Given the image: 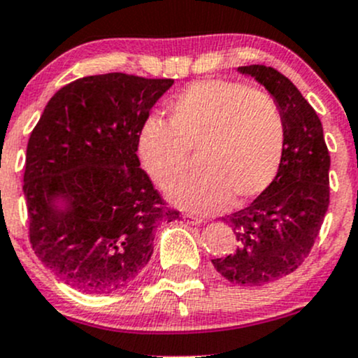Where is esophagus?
Segmentation results:
<instances>
[{
  "mask_svg": "<svg viewBox=\"0 0 358 358\" xmlns=\"http://www.w3.org/2000/svg\"><path fill=\"white\" fill-rule=\"evenodd\" d=\"M183 220L187 222V224H190V225H200V224H203V220L200 219V217L192 215V213H185Z\"/></svg>",
  "mask_w": 358,
  "mask_h": 358,
  "instance_id": "obj_1",
  "label": "esophagus"
}]
</instances>
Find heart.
Returning <instances> with one entry per match:
<instances>
[{"label":"heart","mask_w":358,"mask_h":358,"mask_svg":"<svg viewBox=\"0 0 358 358\" xmlns=\"http://www.w3.org/2000/svg\"><path fill=\"white\" fill-rule=\"evenodd\" d=\"M281 106L269 92L236 80L192 84L170 104V122L148 121L139 155L148 173L165 187L196 152L195 174L168 185L175 205L193 213L224 210L231 200L244 203L276 176L285 148Z\"/></svg>","instance_id":"1"}]
</instances>
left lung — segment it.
Listing matches in <instances>:
<instances>
[{
	"label": "left lung",
	"instance_id": "obj_1",
	"mask_svg": "<svg viewBox=\"0 0 358 358\" xmlns=\"http://www.w3.org/2000/svg\"><path fill=\"white\" fill-rule=\"evenodd\" d=\"M273 94L286 136L278 175L249 207L227 215L236 252L212 264L227 281L261 286L296 271L311 252L330 205V153L316 110L287 77L266 65H244Z\"/></svg>",
	"mask_w": 358,
	"mask_h": 358
}]
</instances>
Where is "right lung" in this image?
Here are the masks:
<instances>
[{
  "label": "right lung",
  "mask_w": 358,
  "mask_h": 358,
  "mask_svg": "<svg viewBox=\"0 0 358 358\" xmlns=\"http://www.w3.org/2000/svg\"><path fill=\"white\" fill-rule=\"evenodd\" d=\"M171 79L110 72L64 85L27 146L28 237L62 281L90 294L133 282L153 254V231L180 219L139 168L138 146ZM68 199L57 213L52 199Z\"/></svg>",
  "instance_id": "obj_1"
}]
</instances>
